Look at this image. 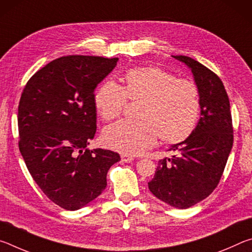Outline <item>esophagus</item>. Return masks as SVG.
I'll return each instance as SVG.
<instances>
[{"label": "esophagus", "mask_w": 252, "mask_h": 252, "mask_svg": "<svg viewBox=\"0 0 252 252\" xmlns=\"http://www.w3.org/2000/svg\"><path fill=\"white\" fill-rule=\"evenodd\" d=\"M133 159H134L133 157L130 155H126V153H123V155L121 156V161L126 162V163H129V162H131Z\"/></svg>", "instance_id": "1"}]
</instances>
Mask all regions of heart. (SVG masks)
<instances>
[{"label": "heart", "instance_id": "obj_1", "mask_svg": "<svg viewBox=\"0 0 252 252\" xmlns=\"http://www.w3.org/2000/svg\"><path fill=\"white\" fill-rule=\"evenodd\" d=\"M125 84L108 81L97 89L94 104L100 117L111 121L130 101H140L139 120H122L105 127L103 141L111 149L140 153L151 148L158 136L165 143H179L192 133L200 112L198 87L192 81L177 79L157 66L126 72Z\"/></svg>", "mask_w": 252, "mask_h": 252}]
</instances>
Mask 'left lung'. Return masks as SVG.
Instances as JSON below:
<instances>
[{
	"label": "left lung",
	"mask_w": 252,
	"mask_h": 252,
	"mask_svg": "<svg viewBox=\"0 0 252 252\" xmlns=\"http://www.w3.org/2000/svg\"><path fill=\"white\" fill-rule=\"evenodd\" d=\"M191 70L200 96V119L192 133L158 162L149 190L161 201L187 209L202 201L218 186L233 143L230 102L222 81L185 55H172Z\"/></svg>",
	"instance_id": "1"
}]
</instances>
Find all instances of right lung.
<instances>
[{"label":"right lung","instance_id":"right-lung-1","mask_svg":"<svg viewBox=\"0 0 252 252\" xmlns=\"http://www.w3.org/2000/svg\"><path fill=\"white\" fill-rule=\"evenodd\" d=\"M118 58L67 55L28 81L18 110L19 148L51 201L78 210L103 192L117 152L88 149L96 131L94 90Z\"/></svg>","mask_w":252,"mask_h":252}]
</instances>
